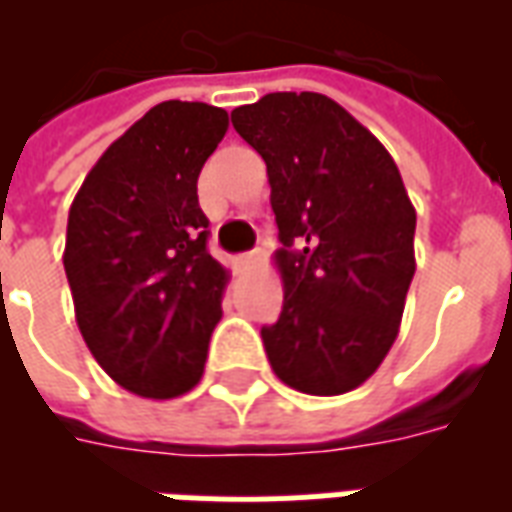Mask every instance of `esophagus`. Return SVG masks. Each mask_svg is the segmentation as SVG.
I'll return each mask as SVG.
<instances>
[{
  "mask_svg": "<svg viewBox=\"0 0 512 512\" xmlns=\"http://www.w3.org/2000/svg\"><path fill=\"white\" fill-rule=\"evenodd\" d=\"M255 257H257V252H244V255L235 257V266H238V268L252 266V263H255Z\"/></svg>",
  "mask_w": 512,
  "mask_h": 512,
  "instance_id": "1",
  "label": "esophagus"
}]
</instances>
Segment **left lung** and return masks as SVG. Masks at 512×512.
<instances>
[{
    "label": "left lung",
    "mask_w": 512,
    "mask_h": 512,
    "mask_svg": "<svg viewBox=\"0 0 512 512\" xmlns=\"http://www.w3.org/2000/svg\"><path fill=\"white\" fill-rule=\"evenodd\" d=\"M230 117L266 161L282 241L285 301L260 329L271 370L307 395L351 392L395 343L417 268V211L397 164L321 93H268Z\"/></svg>",
    "instance_id": "left-lung-1"
}]
</instances>
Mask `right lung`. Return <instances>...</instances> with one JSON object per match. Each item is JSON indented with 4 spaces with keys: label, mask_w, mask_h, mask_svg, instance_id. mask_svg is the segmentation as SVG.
Instances as JSON below:
<instances>
[{
    "label": "right lung",
    "mask_w": 512,
    "mask_h": 512,
    "mask_svg": "<svg viewBox=\"0 0 512 512\" xmlns=\"http://www.w3.org/2000/svg\"><path fill=\"white\" fill-rule=\"evenodd\" d=\"M227 112L164 101L106 147L73 197L65 274L84 343L117 384L167 400L200 384L227 268L208 255L197 178Z\"/></svg>",
    "instance_id": "right-lung-1"
}]
</instances>
